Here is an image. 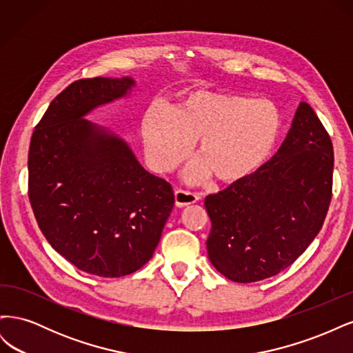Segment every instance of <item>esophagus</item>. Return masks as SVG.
Listing matches in <instances>:
<instances>
[{
    "label": "esophagus",
    "instance_id": "34e87169",
    "mask_svg": "<svg viewBox=\"0 0 353 353\" xmlns=\"http://www.w3.org/2000/svg\"><path fill=\"white\" fill-rule=\"evenodd\" d=\"M200 197L196 193H191V191L185 190H176L175 191V205L178 208H184L188 205H193Z\"/></svg>",
    "mask_w": 353,
    "mask_h": 353
}]
</instances>
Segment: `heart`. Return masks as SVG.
Wrapping results in <instances>:
<instances>
[{"label":"heart","mask_w":353,"mask_h":353,"mask_svg":"<svg viewBox=\"0 0 353 353\" xmlns=\"http://www.w3.org/2000/svg\"><path fill=\"white\" fill-rule=\"evenodd\" d=\"M283 113L274 101L228 92L196 91L175 112L147 110L141 135L148 165L159 174L176 169L197 142L200 162L190 179L210 174L221 184H237L268 162L283 132Z\"/></svg>","instance_id":"heart-1"}]
</instances>
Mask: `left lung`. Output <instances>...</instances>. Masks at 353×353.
<instances>
[{
  "label": "left lung",
  "mask_w": 353,
  "mask_h": 353,
  "mask_svg": "<svg viewBox=\"0 0 353 353\" xmlns=\"http://www.w3.org/2000/svg\"><path fill=\"white\" fill-rule=\"evenodd\" d=\"M333 143L301 103L280 150L258 172L210 194L206 241L212 265L228 280L254 283L290 266L314 241L333 194Z\"/></svg>",
  "instance_id": "8db88e82"
}]
</instances>
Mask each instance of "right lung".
I'll return each instance as SVG.
<instances>
[{
	"instance_id": "1",
	"label": "right lung",
	"mask_w": 353,
	"mask_h": 353,
	"mask_svg": "<svg viewBox=\"0 0 353 353\" xmlns=\"http://www.w3.org/2000/svg\"><path fill=\"white\" fill-rule=\"evenodd\" d=\"M132 85L101 77L72 82L29 145L28 193L39 230L78 270L105 279L150 261L175 203L168 181L147 172L125 141L83 119Z\"/></svg>"
}]
</instances>
